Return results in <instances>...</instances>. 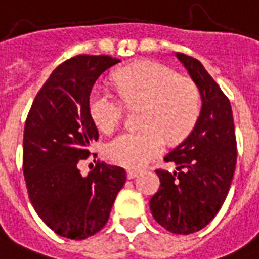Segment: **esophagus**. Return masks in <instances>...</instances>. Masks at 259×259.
I'll return each mask as SVG.
<instances>
[{"label": "esophagus", "instance_id": "obj_1", "mask_svg": "<svg viewBox=\"0 0 259 259\" xmlns=\"http://www.w3.org/2000/svg\"><path fill=\"white\" fill-rule=\"evenodd\" d=\"M139 174V170H135V168H129V170H127V178H129V180H133V178L137 177Z\"/></svg>", "mask_w": 259, "mask_h": 259}]
</instances>
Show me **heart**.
Here are the masks:
<instances>
[{"label":"heart","mask_w":259,"mask_h":259,"mask_svg":"<svg viewBox=\"0 0 259 259\" xmlns=\"http://www.w3.org/2000/svg\"><path fill=\"white\" fill-rule=\"evenodd\" d=\"M114 83L126 104H143L137 130H124L107 143V156L120 166L141 168L163 152L166 138L177 141L199 114V91L188 78L156 61H139L114 74ZM92 118L103 132L120 119L119 101L110 92L96 88L89 100Z\"/></svg>","instance_id":"b5f03b06"}]
</instances>
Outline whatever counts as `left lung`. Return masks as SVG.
<instances>
[{"label": "left lung", "instance_id": "left-lung-1", "mask_svg": "<svg viewBox=\"0 0 259 259\" xmlns=\"http://www.w3.org/2000/svg\"><path fill=\"white\" fill-rule=\"evenodd\" d=\"M176 56L202 96V110L188 137L164 156L178 171L156 170L160 188L149 207L164 229L189 235L217 215L231 188L236 167L235 123L229 99L202 63L184 53Z\"/></svg>", "mask_w": 259, "mask_h": 259}]
</instances>
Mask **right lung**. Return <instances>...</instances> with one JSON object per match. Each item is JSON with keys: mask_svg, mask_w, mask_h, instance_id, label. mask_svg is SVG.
I'll use <instances>...</instances> for the list:
<instances>
[{"mask_svg": "<svg viewBox=\"0 0 259 259\" xmlns=\"http://www.w3.org/2000/svg\"><path fill=\"white\" fill-rule=\"evenodd\" d=\"M119 61L79 55L61 63L35 96L24 124L28 198L42 221L67 239L82 240L103 229L126 183L124 168L99 160L86 177L79 171L99 139L89 108L92 88Z\"/></svg>", "mask_w": 259, "mask_h": 259, "instance_id": "obj_1", "label": "right lung"}]
</instances>
